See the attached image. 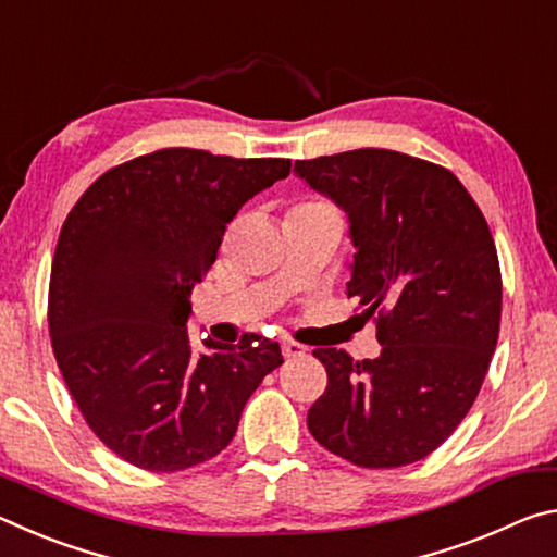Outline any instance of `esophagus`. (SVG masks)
<instances>
[{
    "mask_svg": "<svg viewBox=\"0 0 557 557\" xmlns=\"http://www.w3.org/2000/svg\"><path fill=\"white\" fill-rule=\"evenodd\" d=\"M282 354H285V358L305 356L307 354V346H301L297 342H282Z\"/></svg>",
    "mask_w": 557,
    "mask_h": 557,
    "instance_id": "obj_1",
    "label": "esophagus"
}]
</instances>
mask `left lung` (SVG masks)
Instances as JSON below:
<instances>
[{"label": "left lung", "mask_w": 557, "mask_h": 557, "mask_svg": "<svg viewBox=\"0 0 557 557\" xmlns=\"http://www.w3.org/2000/svg\"><path fill=\"white\" fill-rule=\"evenodd\" d=\"M346 213V295L379 314L381 356L317 348L326 391L307 414L319 445L358 467L412 465L465 420L502 324V272L479 206L445 166L391 149L295 162Z\"/></svg>", "instance_id": "left-lung-1"}]
</instances>
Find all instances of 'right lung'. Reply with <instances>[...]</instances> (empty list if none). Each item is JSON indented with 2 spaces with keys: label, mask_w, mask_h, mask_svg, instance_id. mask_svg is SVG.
Wrapping results in <instances>:
<instances>
[{
  "label": "right lung",
  "mask_w": 557,
  "mask_h": 557,
  "mask_svg": "<svg viewBox=\"0 0 557 557\" xmlns=\"http://www.w3.org/2000/svg\"><path fill=\"white\" fill-rule=\"evenodd\" d=\"M289 159L159 149L102 174L65 219L49 334L90 430L129 465L178 471L228 447L245 403L282 363L277 342H188L191 289L245 201Z\"/></svg>",
  "instance_id": "right-lung-1"
}]
</instances>
